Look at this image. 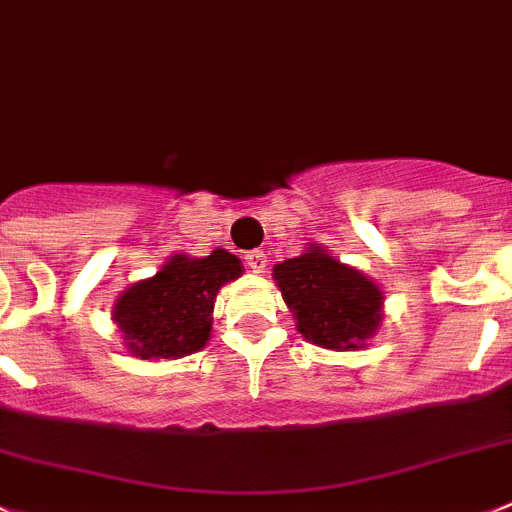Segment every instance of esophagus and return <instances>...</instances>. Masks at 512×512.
<instances>
[{
  "instance_id": "1",
  "label": "esophagus",
  "mask_w": 512,
  "mask_h": 512,
  "mask_svg": "<svg viewBox=\"0 0 512 512\" xmlns=\"http://www.w3.org/2000/svg\"><path fill=\"white\" fill-rule=\"evenodd\" d=\"M245 262H247V267H250L252 272H265V267H267V257L262 255L260 250H255V252H250V255H245Z\"/></svg>"
}]
</instances>
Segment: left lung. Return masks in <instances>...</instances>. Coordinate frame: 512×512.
Instances as JSON below:
<instances>
[{"label":"left lung","instance_id":"left-lung-1","mask_svg":"<svg viewBox=\"0 0 512 512\" xmlns=\"http://www.w3.org/2000/svg\"><path fill=\"white\" fill-rule=\"evenodd\" d=\"M272 278L305 341L333 351L364 348L384 318V293L356 267L310 245L272 267Z\"/></svg>","mask_w":512,"mask_h":512}]
</instances>
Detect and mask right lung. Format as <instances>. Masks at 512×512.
I'll return each mask as SVG.
<instances>
[{
    "mask_svg": "<svg viewBox=\"0 0 512 512\" xmlns=\"http://www.w3.org/2000/svg\"><path fill=\"white\" fill-rule=\"evenodd\" d=\"M242 275L240 257L174 255L154 278L133 283L113 305V321L136 358H181L207 346L219 288Z\"/></svg>",
    "mask_w": 512,
    "mask_h": 512,
    "instance_id": "add662e5",
    "label": "right lung"
}]
</instances>
